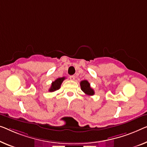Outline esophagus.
<instances>
[{"label": "esophagus", "mask_w": 147, "mask_h": 147, "mask_svg": "<svg viewBox=\"0 0 147 147\" xmlns=\"http://www.w3.org/2000/svg\"><path fill=\"white\" fill-rule=\"evenodd\" d=\"M70 79H71V80H74V79H75V76L74 75L70 76Z\"/></svg>", "instance_id": "esophagus-1"}]
</instances>
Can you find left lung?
I'll list each match as a JSON object with an SVG mask.
<instances>
[{
    "instance_id": "left-lung-1",
    "label": "left lung",
    "mask_w": 147,
    "mask_h": 147,
    "mask_svg": "<svg viewBox=\"0 0 147 147\" xmlns=\"http://www.w3.org/2000/svg\"><path fill=\"white\" fill-rule=\"evenodd\" d=\"M80 88L83 92L88 96H93L94 94V91L90 87V84L87 80H82L80 83Z\"/></svg>"
}]
</instances>
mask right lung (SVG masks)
<instances>
[{
    "label": "right lung",
    "mask_w": 147,
    "mask_h": 147,
    "mask_svg": "<svg viewBox=\"0 0 147 147\" xmlns=\"http://www.w3.org/2000/svg\"><path fill=\"white\" fill-rule=\"evenodd\" d=\"M65 79V77H61V78H58L51 83V88H50L49 91L51 92H55L56 90H57L60 88L61 85L62 84V82H63V80Z\"/></svg>",
    "instance_id": "1"
}]
</instances>
